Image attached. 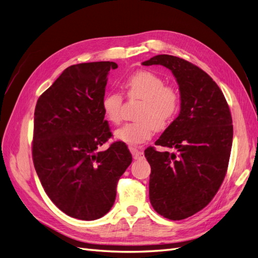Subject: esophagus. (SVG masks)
<instances>
[{
	"instance_id": "obj_1",
	"label": "esophagus",
	"mask_w": 258,
	"mask_h": 258,
	"mask_svg": "<svg viewBox=\"0 0 258 258\" xmlns=\"http://www.w3.org/2000/svg\"><path fill=\"white\" fill-rule=\"evenodd\" d=\"M130 152L134 155V158L135 159H142L143 156H144V152L141 150V148L139 147H135V146H131L130 147Z\"/></svg>"
}]
</instances>
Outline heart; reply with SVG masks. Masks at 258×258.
I'll return each mask as SVG.
<instances>
[{
    "label": "heart",
    "mask_w": 258,
    "mask_h": 258,
    "mask_svg": "<svg viewBox=\"0 0 258 258\" xmlns=\"http://www.w3.org/2000/svg\"><path fill=\"white\" fill-rule=\"evenodd\" d=\"M130 100L142 101L138 112V121L124 123L115 131V138L130 146L150 140L156 129H163L171 123L179 110V95L166 86L160 76L151 71H140L123 83ZM106 119L118 124L122 117V97L118 92H107L102 98Z\"/></svg>",
    "instance_id": "1"
}]
</instances>
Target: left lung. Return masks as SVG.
Masks as SVG:
<instances>
[{
    "mask_svg": "<svg viewBox=\"0 0 258 258\" xmlns=\"http://www.w3.org/2000/svg\"><path fill=\"white\" fill-rule=\"evenodd\" d=\"M142 64L166 67L178 85L179 114L155 142L176 153L150 146L144 154L154 210L169 220H184L208 206L224 181L233 136L229 106L217 84L188 61L158 54Z\"/></svg>",
    "mask_w": 258,
    "mask_h": 258,
    "instance_id": "left-lung-1",
    "label": "left lung"
}]
</instances>
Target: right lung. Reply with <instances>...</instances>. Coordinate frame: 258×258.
<instances>
[{
  "mask_svg": "<svg viewBox=\"0 0 258 258\" xmlns=\"http://www.w3.org/2000/svg\"><path fill=\"white\" fill-rule=\"evenodd\" d=\"M115 62L67 68L38 98L32 156L50 200L67 215L93 221L114 205L119 177L132 156L123 142L99 151L112 132L102 110L107 75Z\"/></svg>",
  "mask_w": 258,
  "mask_h": 258,
  "instance_id": "right-lung-1",
  "label": "right lung"
}]
</instances>
